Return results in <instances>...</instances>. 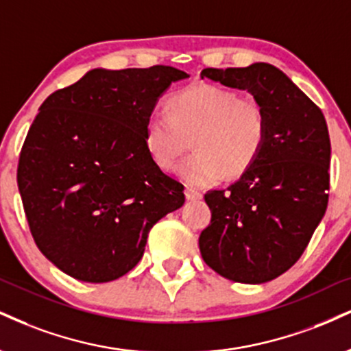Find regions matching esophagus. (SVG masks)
Returning <instances> with one entry per match:
<instances>
[{"instance_id": "esophagus-1", "label": "esophagus", "mask_w": 351, "mask_h": 351, "mask_svg": "<svg viewBox=\"0 0 351 351\" xmlns=\"http://www.w3.org/2000/svg\"><path fill=\"white\" fill-rule=\"evenodd\" d=\"M184 196H186V199H188V201H196V199H201V197H202V193L196 191V189L186 188V189H184Z\"/></svg>"}]
</instances>
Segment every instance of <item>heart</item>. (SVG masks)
Listing matches in <instances>:
<instances>
[{
	"instance_id": "obj_1",
	"label": "heart",
	"mask_w": 351,
	"mask_h": 351,
	"mask_svg": "<svg viewBox=\"0 0 351 351\" xmlns=\"http://www.w3.org/2000/svg\"><path fill=\"white\" fill-rule=\"evenodd\" d=\"M167 108L168 114L154 112L145 124V147L162 170L175 168L188 141L194 154L176 173L191 186L239 180L258 162L268 137L258 101L221 84L196 83L170 96Z\"/></svg>"
}]
</instances>
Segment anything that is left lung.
<instances>
[{
  "mask_svg": "<svg viewBox=\"0 0 351 351\" xmlns=\"http://www.w3.org/2000/svg\"><path fill=\"white\" fill-rule=\"evenodd\" d=\"M201 78L247 90L267 112L258 162L227 189L204 194L210 223L199 250L214 271L235 282L271 281L301 258L328 202L330 138L320 109L269 63L204 69Z\"/></svg>",
  "mask_w": 351,
  "mask_h": 351,
  "instance_id": "obj_1",
  "label": "left lung"
}]
</instances>
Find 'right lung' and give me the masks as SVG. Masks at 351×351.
<instances>
[{
  "instance_id": "right-lung-1",
  "label": "right lung",
  "mask_w": 351,
  "mask_h": 351,
  "mask_svg": "<svg viewBox=\"0 0 351 351\" xmlns=\"http://www.w3.org/2000/svg\"><path fill=\"white\" fill-rule=\"evenodd\" d=\"M178 69L90 70L39 108L21 150L18 186L45 258L86 282L129 273L152 227L184 204L183 184L145 147V124Z\"/></svg>"
}]
</instances>
